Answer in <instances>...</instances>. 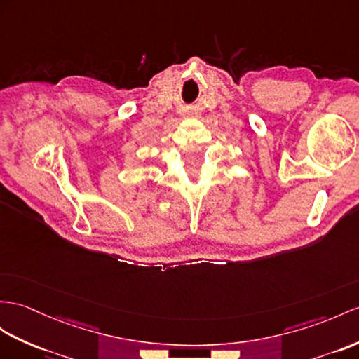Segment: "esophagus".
Wrapping results in <instances>:
<instances>
[{
  "mask_svg": "<svg viewBox=\"0 0 359 359\" xmlns=\"http://www.w3.org/2000/svg\"><path fill=\"white\" fill-rule=\"evenodd\" d=\"M189 116H191L190 112H184V114H182V117H189Z\"/></svg>",
  "mask_w": 359,
  "mask_h": 359,
  "instance_id": "1",
  "label": "esophagus"
}]
</instances>
